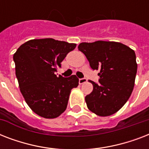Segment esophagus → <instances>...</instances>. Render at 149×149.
Here are the masks:
<instances>
[{"mask_svg":"<svg viewBox=\"0 0 149 149\" xmlns=\"http://www.w3.org/2000/svg\"><path fill=\"white\" fill-rule=\"evenodd\" d=\"M86 81H87V79H86V78H81V79H79V84H85Z\"/></svg>","mask_w":149,"mask_h":149,"instance_id":"esophagus-1","label":"esophagus"}]
</instances>
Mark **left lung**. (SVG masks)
Wrapping results in <instances>:
<instances>
[{"label":"left lung","mask_w":149,"mask_h":149,"mask_svg":"<svg viewBox=\"0 0 149 149\" xmlns=\"http://www.w3.org/2000/svg\"><path fill=\"white\" fill-rule=\"evenodd\" d=\"M91 67L99 70V84L91 81L93 89L85 97L90 111L106 117L118 111L129 99L137 73L134 50L122 43L97 41L78 46Z\"/></svg>","instance_id":"left-lung-1"}]
</instances>
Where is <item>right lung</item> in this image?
Listing matches in <instances>:
<instances>
[{
    "instance_id": "1",
    "label": "right lung",
    "mask_w": 149,
    "mask_h": 149,
    "mask_svg": "<svg viewBox=\"0 0 149 149\" xmlns=\"http://www.w3.org/2000/svg\"><path fill=\"white\" fill-rule=\"evenodd\" d=\"M77 44L53 38L32 39L22 44L13 59L20 91L38 115L56 118L66 109L70 92L79 85L75 75L68 78L55 72Z\"/></svg>"
}]
</instances>
